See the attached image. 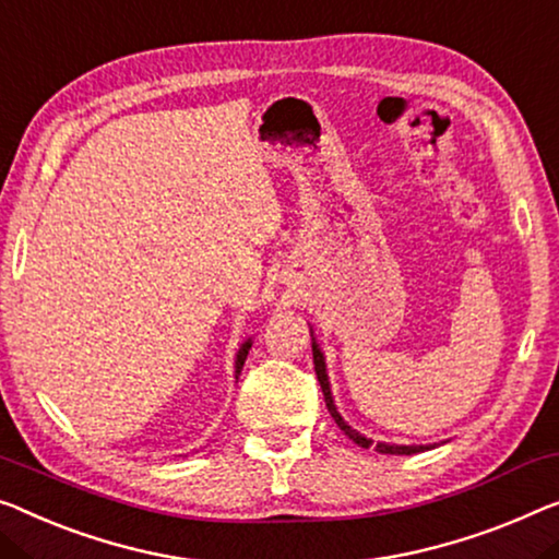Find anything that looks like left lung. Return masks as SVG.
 Returning <instances> with one entry per match:
<instances>
[{
	"mask_svg": "<svg viewBox=\"0 0 559 559\" xmlns=\"http://www.w3.org/2000/svg\"><path fill=\"white\" fill-rule=\"evenodd\" d=\"M311 346H313V369H316V377H319V384H321V391H323V399H326L329 412L333 416V421L338 424V429L344 431V435L352 439L354 444H359L361 449H369L371 447L373 452H379V454H416V452H424V449H429V447H424V444H386V441H371L369 437H364L356 429L348 427V424L344 421V416L336 412V404H333L329 373H326V361H323V354H321L319 344H316V338H313Z\"/></svg>",
	"mask_w": 559,
	"mask_h": 559,
	"instance_id": "8db88e82",
	"label": "left lung"
}]
</instances>
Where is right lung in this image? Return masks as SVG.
<instances>
[{"label":"right lung","mask_w":559,"mask_h":559,"mask_svg":"<svg viewBox=\"0 0 559 559\" xmlns=\"http://www.w3.org/2000/svg\"><path fill=\"white\" fill-rule=\"evenodd\" d=\"M251 344H253V341L248 338L246 344L238 348V356H236V377H238V373H240V369H243V364H246V356H248V348H251Z\"/></svg>","instance_id":"1"}]
</instances>
